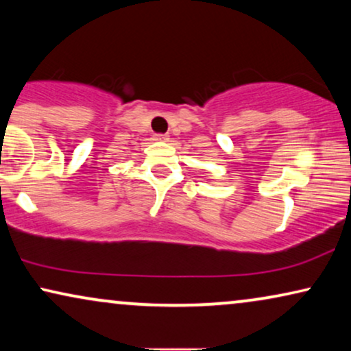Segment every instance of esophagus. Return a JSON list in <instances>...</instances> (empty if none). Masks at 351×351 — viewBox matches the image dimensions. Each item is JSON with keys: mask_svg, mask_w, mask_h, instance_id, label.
I'll list each match as a JSON object with an SVG mask.
<instances>
[{"mask_svg": "<svg viewBox=\"0 0 351 351\" xmlns=\"http://www.w3.org/2000/svg\"><path fill=\"white\" fill-rule=\"evenodd\" d=\"M155 141H158V142H167V141H169V136H166V134H156Z\"/></svg>", "mask_w": 351, "mask_h": 351, "instance_id": "obj_1", "label": "esophagus"}]
</instances>
